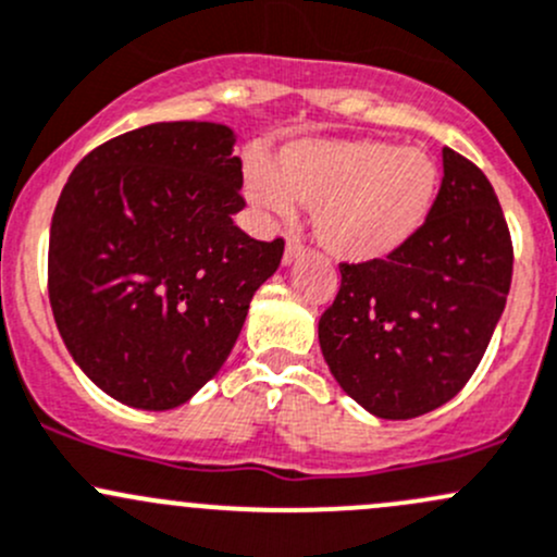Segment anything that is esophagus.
Masks as SVG:
<instances>
[{
  "label": "esophagus",
  "mask_w": 557,
  "mask_h": 557,
  "mask_svg": "<svg viewBox=\"0 0 557 557\" xmlns=\"http://www.w3.org/2000/svg\"><path fill=\"white\" fill-rule=\"evenodd\" d=\"M301 256H304V245L298 243V239L290 237V239H288V245H285L283 263H285V267H290V263H296L298 259H301Z\"/></svg>",
  "instance_id": "obj_1"
}]
</instances>
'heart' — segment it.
I'll use <instances>...</instances> for the list:
<instances>
[{
  "mask_svg": "<svg viewBox=\"0 0 557 557\" xmlns=\"http://www.w3.org/2000/svg\"><path fill=\"white\" fill-rule=\"evenodd\" d=\"M250 202L288 219L294 202L312 208L325 253L352 267L395 259L430 221L441 168L430 151L376 138H301L277 151L274 171L253 162Z\"/></svg>",
  "mask_w": 557,
  "mask_h": 557,
  "instance_id": "heart-1",
  "label": "heart"
}]
</instances>
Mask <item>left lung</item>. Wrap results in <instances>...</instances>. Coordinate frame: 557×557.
I'll return each instance as SVG.
<instances>
[{"instance_id": "left-lung-1", "label": "left lung", "mask_w": 557, "mask_h": 557, "mask_svg": "<svg viewBox=\"0 0 557 557\" xmlns=\"http://www.w3.org/2000/svg\"><path fill=\"white\" fill-rule=\"evenodd\" d=\"M338 269L318 325L327 368L373 417L413 419L448 403L485 355L510 294V230L483 171L443 149L419 237L384 263Z\"/></svg>"}]
</instances>
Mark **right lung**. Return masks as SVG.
<instances>
[{
    "mask_svg": "<svg viewBox=\"0 0 557 557\" xmlns=\"http://www.w3.org/2000/svg\"><path fill=\"white\" fill-rule=\"evenodd\" d=\"M221 122H154L74 168L50 226L47 288L87 379L140 411H171L230 357L285 243L234 226L243 162Z\"/></svg>",
    "mask_w": 557,
    "mask_h": 557,
    "instance_id": "add662e5",
    "label": "right lung"
}]
</instances>
